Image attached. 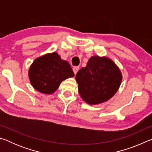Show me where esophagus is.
<instances>
[{"label": "esophagus", "instance_id": "34e87169", "mask_svg": "<svg viewBox=\"0 0 152 152\" xmlns=\"http://www.w3.org/2000/svg\"><path fill=\"white\" fill-rule=\"evenodd\" d=\"M79 70V67L78 66H74L73 68V72L74 74H76L77 72H78V71Z\"/></svg>", "mask_w": 152, "mask_h": 152}]
</instances>
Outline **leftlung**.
Returning a JSON list of instances; mask_svg holds the SVG:
<instances>
[{
  "instance_id": "obj_1",
  "label": "left lung",
  "mask_w": 152,
  "mask_h": 152,
  "mask_svg": "<svg viewBox=\"0 0 152 152\" xmlns=\"http://www.w3.org/2000/svg\"><path fill=\"white\" fill-rule=\"evenodd\" d=\"M76 79L82 99L88 104H96L108 101L116 93L122 75L110 59L93 56L85 68L78 72Z\"/></svg>"
}]
</instances>
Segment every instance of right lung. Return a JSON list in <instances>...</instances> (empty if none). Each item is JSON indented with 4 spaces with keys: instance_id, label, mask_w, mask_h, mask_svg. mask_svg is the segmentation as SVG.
<instances>
[{
    "instance_id": "1",
    "label": "right lung",
    "mask_w": 152,
    "mask_h": 152,
    "mask_svg": "<svg viewBox=\"0 0 152 152\" xmlns=\"http://www.w3.org/2000/svg\"><path fill=\"white\" fill-rule=\"evenodd\" d=\"M74 76L69 63L55 52L35 59L29 71L31 85L44 94L53 93L61 82Z\"/></svg>"
}]
</instances>
